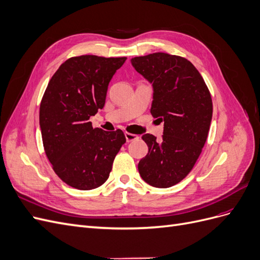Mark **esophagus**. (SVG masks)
Wrapping results in <instances>:
<instances>
[{"label": "esophagus", "mask_w": 260, "mask_h": 260, "mask_svg": "<svg viewBox=\"0 0 260 260\" xmlns=\"http://www.w3.org/2000/svg\"><path fill=\"white\" fill-rule=\"evenodd\" d=\"M124 137H125V140H127V142H132V141L139 139L137 135H132V133H128V132L124 133Z\"/></svg>", "instance_id": "esophagus-1"}]
</instances>
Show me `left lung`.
<instances>
[{"label":"left lung","instance_id":"8db88e82","mask_svg":"<svg viewBox=\"0 0 260 260\" xmlns=\"http://www.w3.org/2000/svg\"><path fill=\"white\" fill-rule=\"evenodd\" d=\"M131 64L153 86L151 113L164 121L160 141L143 135L148 153L139 174L155 187H170L183 180L205 145L212 102L199 70L187 59L167 53L135 57Z\"/></svg>","mask_w":260,"mask_h":260}]
</instances>
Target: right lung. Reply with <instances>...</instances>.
<instances>
[{
    "label": "right lung",
    "mask_w": 260,
    "mask_h": 260,
    "mask_svg": "<svg viewBox=\"0 0 260 260\" xmlns=\"http://www.w3.org/2000/svg\"><path fill=\"white\" fill-rule=\"evenodd\" d=\"M127 57L82 55L59 66L40 105L46 156L64 182L78 190L103 184L125 138L121 130L93 129L90 117L105 105L109 81Z\"/></svg>",
    "instance_id": "right-lung-1"
}]
</instances>
